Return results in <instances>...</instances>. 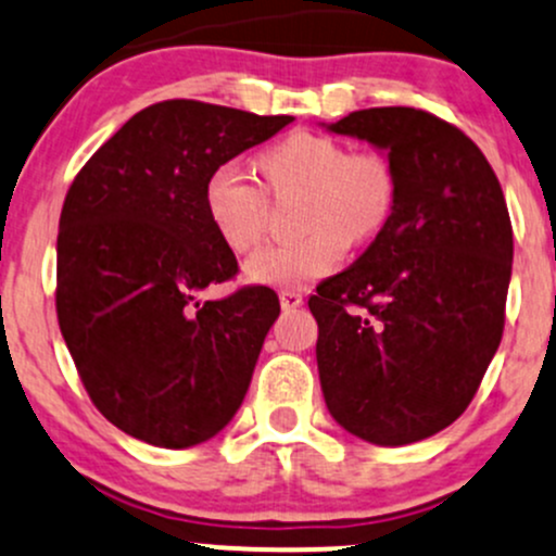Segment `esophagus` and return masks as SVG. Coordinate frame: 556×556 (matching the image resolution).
Wrapping results in <instances>:
<instances>
[{
	"instance_id": "obj_1",
	"label": "esophagus",
	"mask_w": 556,
	"mask_h": 556,
	"mask_svg": "<svg viewBox=\"0 0 556 556\" xmlns=\"http://www.w3.org/2000/svg\"><path fill=\"white\" fill-rule=\"evenodd\" d=\"M279 303H282L285 311H295L303 306V295L298 290H282L279 292Z\"/></svg>"
}]
</instances>
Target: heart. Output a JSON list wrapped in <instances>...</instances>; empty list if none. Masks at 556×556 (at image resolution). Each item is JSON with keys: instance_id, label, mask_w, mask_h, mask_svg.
<instances>
[{"instance_id": "1", "label": "heart", "mask_w": 556, "mask_h": 556, "mask_svg": "<svg viewBox=\"0 0 556 556\" xmlns=\"http://www.w3.org/2000/svg\"><path fill=\"white\" fill-rule=\"evenodd\" d=\"M268 192L298 194V240L250 255L245 277L268 288H306L343 261L348 242L377 235L393 213L395 168L380 150H353L327 134L295 131L261 155ZM205 213L222 242L248 253L266 229L264 187L237 161L216 166L205 179Z\"/></svg>"}]
</instances>
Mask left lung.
Listing matches in <instances>:
<instances>
[{
    "label": "left lung",
    "mask_w": 556,
    "mask_h": 556,
    "mask_svg": "<svg viewBox=\"0 0 556 556\" xmlns=\"http://www.w3.org/2000/svg\"><path fill=\"white\" fill-rule=\"evenodd\" d=\"M329 131L388 150L395 205L375 242L308 298L334 422L406 446L462 417L502 343L511 222L465 131L417 108H369Z\"/></svg>",
    "instance_id": "left-lung-1"
}]
</instances>
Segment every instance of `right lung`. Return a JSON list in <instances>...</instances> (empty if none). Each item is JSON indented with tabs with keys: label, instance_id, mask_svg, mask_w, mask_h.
<instances>
[{
	"label": "right lung",
	"instance_id": "right-lung-1",
	"mask_svg": "<svg viewBox=\"0 0 556 556\" xmlns=\"http://www.w3.org/2000/svg\"><path fill=\"white\" fill-rule=\"evenodd\" d=\"M290 121L163 100L126 121L73 179L60 213L54 308L91 404L126 435L198 446L245 399L279 298L248 285L198 301L240 271L203 189L213 168Z\"/></svg>",
	"mask_w": 556,
	"mask_h": 556
}]
</instances>
